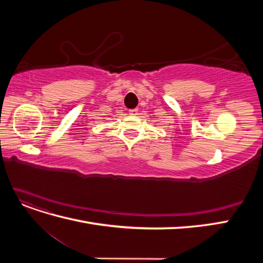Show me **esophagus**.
<instances>
[{
  "mask_svg": "<svg viewBox=\"0 0 263 263\" xmlns=\"http://www.w3.org/2000/svg\"><path fill=\"white\" fill-rule=\"evenodd\" d=\"M129 114L133 115V116H136L138 114V108H133V109H129Z\"/></svg>",
  "mask_w": 263,
  "mask_h": 263,
  "instance_id": "1",
  "label": "esophagus"
}]
</instances>
